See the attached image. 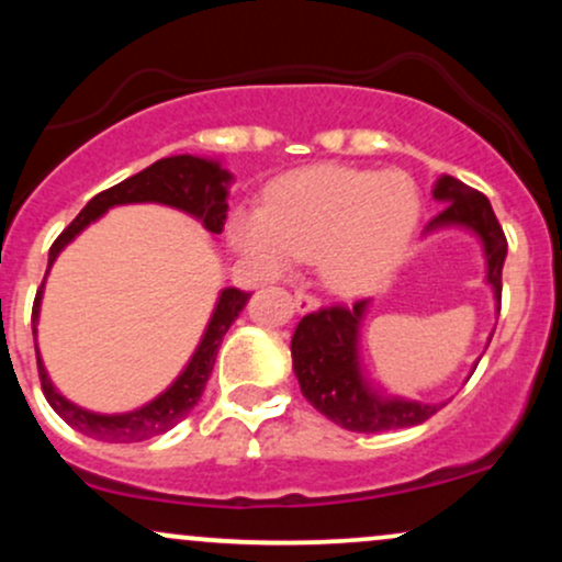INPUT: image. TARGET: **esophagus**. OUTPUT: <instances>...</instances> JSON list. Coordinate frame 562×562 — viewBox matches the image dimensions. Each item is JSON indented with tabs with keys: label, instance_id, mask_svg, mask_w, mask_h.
I'll return each instance as SVG.
<instances>
[{
	"label": "esophagus",
	"instance_id": "34e87169",
	"mask_svg": "<svg viewBox=\"0 0 562 562\" xmlns=\"http://www.w3.org/2000/svg\"><path fill=\"white\" fill-rule=\"evenodd\" d=\"M293 306H295V312L299 314H306V312H317L319 308V299L317 295H312V293H295L293 295Z\"/></svg>",
	"mask_w": 562,
	"mask_h": 562
}]
</instances>
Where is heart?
I'll use <instances>...</instances> for the list:
<instances>
[{"label":"heart","mask_w":562,"mask_h":562,"mask_svg":"<svg viewBox=\"0 0 562 562\" xmlns=\"http://www.w3.org/2000/svg\"><path fill=\"white\" fill-rule=\"evenodd\" d=\"M420 192L404 173L317 166L280 179L267 211H243L232 245L261 274L319 259L335 293L359 295L389 277L409 248Z\"/></svg>","instance_id":"b5f03b06"}]
</instances>
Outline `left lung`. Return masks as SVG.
I'll list each match as a JSON object with an SVG mask.
<instances>
[{
    "label": "left lung",
    "instance_id": "obj_1",
    "mask_svg": "<svg viewBox=\"0 0 562 562\" xmlns=\"http://www.w3.org/2000/svg\"><path fill=\"white\" fill-rule=\"evenodd\" d=\"M434 198L443 203V209L430 218L425 235H434L438 229H465L479 237L486 261V285L492 288L496 314H499L507 240L492 203L479 190L462 184L449 173L436 179ZM367 308L370 301H357L351 308H319L299 322L290 340V353H293V372L299 378L301 393L327 420L353 434H383V430L420 425L443 404L393 396L367 378L362 351H359Z\"/></svg>",
    "mask_w": 562,
    "mask_h": 562
}]
</instances>
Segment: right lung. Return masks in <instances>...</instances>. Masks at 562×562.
<instances>
[{
    "label": "right lung",
    "mask_w": 562,
    "mask_h": 562,
    "mask_svg": "<svg viewBox=\"0 0 562 562\" xmlns=\"http://www.w3.org/2000/svg\"><path fill=\"white\" fill-rule=\"evenodd\" d=\"M232 179L235 177H232V173L222 166V160L216 158L171 156L156 160V164L147 166L145 171L134 173V177L124 179V182L111 187V190L100 192V195H94L87 205H83L81 214L68 224V229L63 232V235L53 243V248H49L47 274L57 261V256H60L63 250L89 227V224H94L97 218L108 214L115 205H169V209H177L182 211V214L195 218V222L203 224L211 235H222L224 222H227V198ZM44 282H47V277H44ZM44 282L36 293L34 314H31L34 340L38 327V312H42ZM248 299L250 293H243V290L237 288H224L222 293H218L214 312H211L209 325H205L203 335H200V344L195 346V351H192L190 362H187L184 370L171 380L169 389L160 391L156 398L137 406V409L102 415V412L83 409V406L74 404L55 389L36 344L38 378H42L44 396H47L49 406H53L70 428L89 438H97V441L134 443L166 434V430H171L179 420H184L192 412V406L200 402L205 383H209L211 378V370H214L216 351L218 346H222V338L227 335L229 325L237 319V314L243 312Z\"/></svg>",
    "instance_id": "add662e5"
}]
</instances>
